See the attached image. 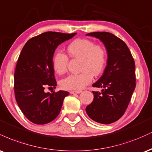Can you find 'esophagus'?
Instances as JSON below:
<instances>
[{
  "mask_svg": "<svg viewBox=\"0 0 152 152\" xmlns=\"http://www.w3.org/2000/svg\"><path fill=\"white\" fill-rule=\"evenodd\" d=\"M82 91L81 90H78V91H70V94H80L81 93Z\"/></svg>",
  "mask_w": 152,
  "mask_h": 152,
  "instance_id": "esophagus-1",
  "label": "esophagus"
}]
</instances>
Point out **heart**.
Instances as JSON below:
<instances>
[{"label": "heart", "instance_id": "1", "mask_svg": "<svg viewBox=\"0 0 152 152\" xmlns=\"http://www.w3.org/2000/svg\"><path fill=\"white\" fill-rule=\"evenodd\" d=\"M68 53L73 58L81 60L78 74H71L61 81V86L66 90H80L90 83L94 76L102 73L106 63L105 48L87 38H78L68 46ZM69 58L65 53L57 51L52 58L53 70L59 75L67 69Z\"/></svg>", "mask_w": 152, "mask_h": 152}]
</instances>
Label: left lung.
I'll return each mask as SVG.
<instances>
[{
    "instance_id": "obj_1",
    "label": "left lung",
    "mask_w": 152,
    "mask_h": 152,
    "mask_svg": "<svg viewBox=\"0 0 152 152\" xmlns=\"http://www.w3.org/2000/svg\"><path fill=\"white\" fill-rule=\"evenodd\" d=\"M86 36L100 40L107 52L104 74L92 86L102 88L93 91L94 100L86 106L88 116L103 124L116 121L123 116L136 86L135 64L126 44L114 34L94 32Z\"/></svg>"
}]
</instances>
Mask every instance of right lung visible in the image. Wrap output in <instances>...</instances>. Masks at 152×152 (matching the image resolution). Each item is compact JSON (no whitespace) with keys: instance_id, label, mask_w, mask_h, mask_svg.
Wrapping results in <instances>:
<instances>
[{"instance_id":"1","label":"right lung","mask_w":152,"mask_h":152,"mask_svg":"<svg viewBox=\"0 0 152 152\" xmlns=\"http://www.w3.org/2000/svg\"><path fill=\"white\" fill-rule=\"evenodd\" d=\"M76 34L43 33L28 40L20 52L14 74L15 96L23 114L36 124L55 119L69 94L65 91L46 93L44 88H55L57 85L52 65L56 49Z\"/></svg>"}]
</instances>
